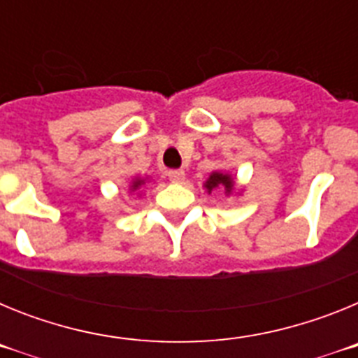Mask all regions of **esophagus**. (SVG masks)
Listing matches in <instances>:
<instances>
[{
  "label": "esophagus",
  "mask_w": 358,
  "mask_h": 358,
  "mask_svg": "<svg viewBox=\"0 0 358 358\" xmlns=\"http://www.w3.org/2000/svg\"><path fill=\"white\" fill-rule=\"evenodd\" d=\"M169 179L172 182H182L185 181V172L182 170H170Z\"/></svg>",
  "instance_id": "esophagus-1"
}]
</instances>
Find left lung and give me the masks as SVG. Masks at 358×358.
<instances>
[{"label": "left lung", "instance_id": "left-lung-1", "mask_svg": "<svg viewBox=\"0 0 358 358\" xmlns=\"http://www.w3.org/2000/svg\"><path fill=\"white\" fill-rule=\"evenodd\" d=\"M204 186H206V189L210 192V194H211V189L218 188V186H224L227 194H231V192H233V186H235V182H233V179H231L229 176H224V173L215 172V173H211L210 179H208L206 185Z\"/></svg>", "mask_w": 358, "mask_h": 358}]
</instances>
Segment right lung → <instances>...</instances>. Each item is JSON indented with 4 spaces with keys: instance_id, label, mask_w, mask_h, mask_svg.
Listing matches in <instances>:
<instances>
[{
    "instance_id": "1",
    "label": "right lung",
    "mask_w": 358,
    "mask_h": 358,
    "mask_svg": "<svg viewBox=\"0 0 358 358\" xmlns=\"http://www.w3.org/2000/svg\"><path fill=\"white\" fill-rule=\"evenodd\" d=\"M141 185H143V181H141V179H138V181H134V182H132V189L140 188Z\"/></svg>"
}]
</instances>
